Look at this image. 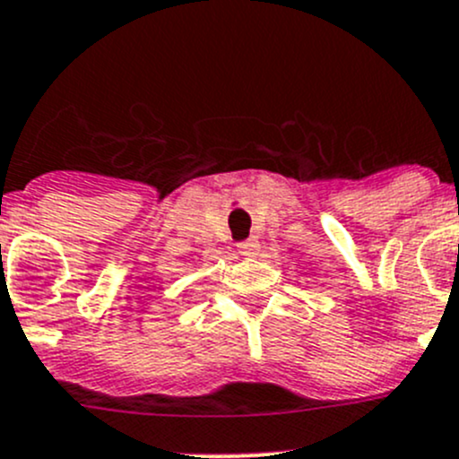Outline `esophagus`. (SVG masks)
<instances>
[{"label":"esophagus","instance_id":"34e87169","mask_svg":"<svg viewBox=\"0 0 459 459\" xmlns=\"http://www.w3.org/2000/svg\"><path fill=\"white\" fill-rule=\"evenodd\" d=\"M257 239L251 238V239H244V242L238 244V251L242 253V255H255L257 253Z\"/></svg>","mask_w":459,"mask_h":459}]
</instances>
